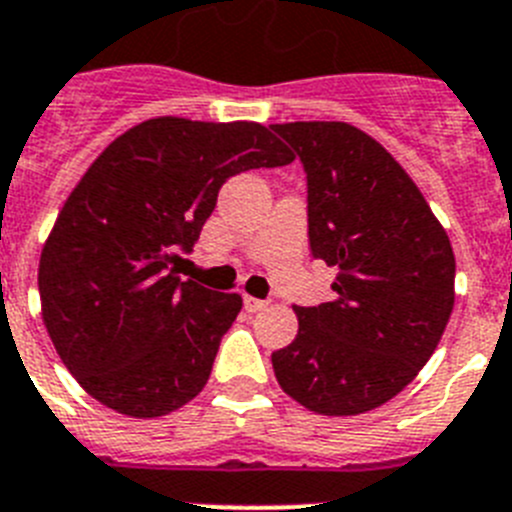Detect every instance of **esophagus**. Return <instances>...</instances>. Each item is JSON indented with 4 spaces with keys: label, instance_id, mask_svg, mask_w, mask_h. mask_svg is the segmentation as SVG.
I'll list each match as a JSON object with an SVG mask.
<instances>
[{
    "label": "esophagus",
    "instance_id": "1",
    "mask_svg": "<svg viewBox=\"0 0 512 512\" xmlns=\"http://www.w3.org/2000/svg\"><path fill=\"white\" fill-rule=\"evenodd\" d=\"M244 309L250 311V314H257V311L268 309V301L255 299V296H244Z\"/></svg>",
    "mask_w": 512,
    "mask_h": 512
}]
</instances>
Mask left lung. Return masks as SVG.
Listing matches in <instances>:
<instances>
[{
    "label": "left lung",
    "mask_w": 512,
    "mask_h": 512,
    "mask_svg": "<svg viewBox=\"0 0 512 512\" xmlns=\"http://www.w3.org/2000/svg\"><path fill=\"white\" fill-rule=\"evenodd\" d=\"M306 172L311 257L335 299L293 306L299 335L275 350L288 397L317 415L376 410L415 379L453 311L451 242L412 177L361 128L275 123Z\"/></svg>",
    "instance_id": "8db88e82"
}]
</instances>
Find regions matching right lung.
I'll return each instance as SVG.
<instances>
[{"instance_id": "1", "label": "right lung", "mask_w": 512, "mask_h": 512, "mask_svg": "<svg viewBox=\"0 0 512 512\" xmlns=\"http://www.w3.org/2000/svg\"><path fill=\"white\" fill-rule=\"evenodd\" d=\"M250 121L151 118L113 141L71 190L41 252L53 348L90 397L162 417L198 397L242 296L180 278L229 177L291 164Z\"/></svg>"}]
</instances>
